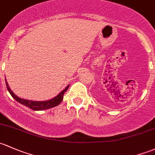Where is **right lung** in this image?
Here are the masks:
<instances>
[{"mask_svg": "<svg viewBox=\"0 0 155 155\" xmlns=\"http://www.w3.org/2000/svg\"><path fill=\"white\" fill-rule=\"evenodd\" d=\"M6 87H7V90L9 92V94H11V96L15 99L17 102H18L19 103L22 104V105H25V106L30 107V109L33 110H46V109L51 108V107H56L57 105H59L61 102V101L63 100V97H64V93L66 92L67 90L68 89L70 85H68L65 89H64L61 92H60V94H58L56 97H55L54 98L50 99V100L47 101H32V100H27V99H24L21 98H19L18 97L15 95L14 93L12 92V90L10 89L9 86L8 85V83L6 80Z\"/></svg>", "mask_w": 155, "mask_h": 155, "instance_id": "obj_1", "label": "right lung"}]
</instances>
